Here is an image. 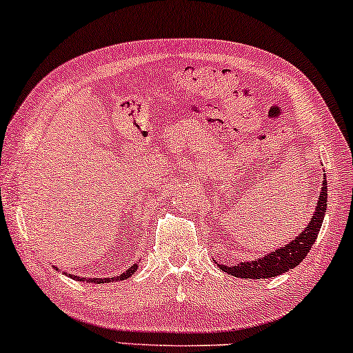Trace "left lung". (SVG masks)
Returning a JSON list of instances; mask_svg holds the SVG:
<instances>
[{"mask_svg":"<svg viewBox=\"0 0 353 353\" xmlns=\"http://www.w3.org/2000/svg\"><path fill=\"white\" fill-rule=\"evenodd\" d=\"M325 179V174H324ZM325 208H327V182H323L319 192V200L316 205L314 215L311 221L307 223L305 230L298 234L296 239H293L288 246H285L279 251L267 254L264 257H259L251 262H241L238 265H220L216 264L226 274L239 276V279H270V276L282 275L293 267L300 265V262L307 256L311 246L314 244L318 233L323 225Z\"/></svg>","mask_w":353,"mask_h":353,"instance_id":"1","label":"left lung"}]
</instances>
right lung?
<instances>
[{
	"label": "right lung",
	"instance_id": "1",
	"mask_svg": "<svg viewBox=\"0 0 353 353\" xmlns=\"http://www.w3.org/2000/svg\"><path fill=\"white\" fill-rule=\"evenodd\" d=\"M138 269V264H133L132 267H128L127 270L123 272V274H120L119 276H112V279H81V276H77L74 275L73 279H77V280H86V282H89V283H109V282H115V280H125V279H128V276H132L133 274H135V270ZM71 276V275H70Z\"/></svg>",
	"mask_w": 353,
	"mask_h": 353
}]
</instances>
